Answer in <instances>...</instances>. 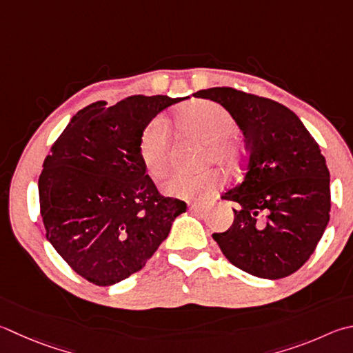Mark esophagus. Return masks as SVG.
Listing matches in <instances>:
<instances>
[{"instance_id": "34e87169", "label": "esophagus", "mask_w": 353, "mask_h": 353, "mask_svg": "<svg viewBox=\"0 0 353 353\" xmlns=\"http://www.w3.org/2000/svg\"><path fill=\"white\" fill-rule=\"evenodd\" d=\"M190 210L193 211V213L202 216V214H205V211H207L208 208L203 207V205H201V203H193V205H190Z\"/></svg>"}]
</instances>
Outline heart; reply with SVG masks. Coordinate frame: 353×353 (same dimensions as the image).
Here are the masks:
<instances>
[{"label": "heart", "instance_id": "1", "mask_svg": "<svg viewBox=\"0 0 353 353\" xmlns=\"http://www.w3.org/2000/svg\"><path fill=\"white\" fill-rule=\"evenodd\" d=\"M176 126L183 134L205 143V162H213L228 172H238L243 163V148L236 140V120L225 108L210 100H199L176 114ZM139 159L146 174L160 181L170 168V136L163 120L145 126L139 140ZM222 176L214 170L201 174H174L163 183V193L177 199H205L222 187Z\"/></svg>", "mask_w": 353, "mask_h": 353}]
</instances>
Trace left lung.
Listing matches in <instances>:
<instances>
[{
    "instance_id": "obj_1",
    "label": "left lung",
    "mask_w": 353,
    "mask_h": 353,
    "mask_svg": "<svg viewBox=\"0 0 353 353\" xmlns=\"http://www.w3.org/2000/svg\"><path fill=\"white\" fill-rule=\"evenodd\" d=\"M194 97L225 108L248 151L242 182L222 196L236 203L233 225L213 239L253 276H288L315 252L330 219V174L321 150L278 101L233 88L202 89Z\"/></svg>"
}]
</instances>
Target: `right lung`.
I'll use <instances>...</instances> for the list:
<instances>
[{"label":"right lung","mask_w":353,"mask_h":353,"mask_svg":"<svg viewBox=\"0 0 353 353\" xmlns=\"http://www.w3.org/2000/svg\"><path fill=\"white\" fill-rule=\"evenodd\" d=\"M188 97L95 101L70 119L38 179L46 238L75 273L112 285L142 270L187 203L159 193L139 159L142 131Z\"/></svg>","instance_id":"right-lung-1"}]
</instances>
